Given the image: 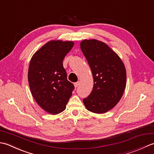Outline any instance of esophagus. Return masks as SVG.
Wrapping results in <instances>:
<instances>
[{
	"label": "esophagus",
	"mask_w": 154,
	"mask_h": 154,
	"mask_svg": "<svg viewBox=\"0 0 154 154\" xmlns=\"http://www.w3.org/2000/svg\"><path fill=\"white\" fill-rule=\"evenodd\" d=\"M79 85V82H76V83H74V86H75V88H77Z\"/></svg>",
	"instance_id": "1"
}]
</instances>
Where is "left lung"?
Returning a JSON list of instances; mask_svg holds the SVG:
<instances>
[{
  "label": "left lung",
  "mask_w": 154,
  "mask_h": 154,
  "mask_svg": "<svg viewBox=\"0 0 154 154\" xmlns=\"http://www.w3.org/2000/svg\"><path fill=\"white\" fill-rule=\"evenodd\" d=\"M81 50L92 71L94 85L89 97L83 99L88 110L105 113L119 102L126 88V72L123 62L104 42L84 40Z\"/></svg>",
  "instance_id": "obj_1"
}]
</instances>
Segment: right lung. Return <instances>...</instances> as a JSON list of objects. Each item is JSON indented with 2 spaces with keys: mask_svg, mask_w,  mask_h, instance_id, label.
I'll return each instance as SVG.
<instances>
[{
  "mask_svg": "<svg viewBox=\"0 0 154 154\" xmlns=\"http://www.w3.org/2000/svg\"><path fill=\"white\" fill-rule=\"evenodd\" d=\"M74 43L52 40L32 56L28 68V83L32 96L41 108L51 114L65 109L74 89L67 79L63 60Z\"/></svg>",
  "mask_w": 154,
  "mask_h": 154,
  "instance_id": "right-lung-1",
  "label": "right lung"
}]
</instances>
